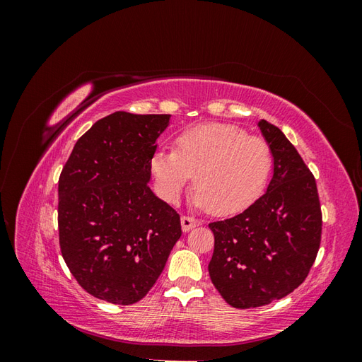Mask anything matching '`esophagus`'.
Wrapping results in <instances>:
<instances>
[{"label":"esophagus","instance_id":"34e87169","mask_svg":"<svg viewBox=\"0 0 362 362\" xmlns=\"http://www.w3.org/2000/svg\"><path fill=\"white\" fill-rule=\"evenodd\" d=\"M201 225V221H198V218H194L192 216H182L181 217V226H182V231L184 233H189L190 229H193L194 226Z\"/></svg>","mask_w":362,"mask_h":362}]
</instances>
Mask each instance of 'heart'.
I'll return each mask as SVG.
<instances>
[{"mask_svg":"<svg viewBox=\"0 0 362 362\" xmlns=\"http://www.w3.org/2000/svg\"><path fill=\"white\" fill-rule=\"evenodd\" d=\"M273 152L264 139L229 124L184 129L175 149L161 148L151 160L160 194L175 202L194 175V204L217 214L243 211L266 190Z\"/></svg>","mask_w":362,"mask_h":362,"instance_id":"obj_1","label":"heart"}]
</instances>
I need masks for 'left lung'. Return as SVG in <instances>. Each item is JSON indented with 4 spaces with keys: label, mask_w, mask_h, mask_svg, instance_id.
<instances>
[{
    "label": "left lung",
    "mask_w": 362,
    "mask_h": 362,
    "mask_svg": "<svg viewBox=\"0 0 362 362\" xmlns=\"http://www.w3.org/2000/svg\"><path fill=\"white\" fill-rule=\"evenodd\" d=\"M273 152L267 192L243 213L208 226L214 252L208 273L234 308L286 298L308 276L322 242V206L314 175L282 131L259 122Z\"/></svg>",
    "instance_id": "8db88e82"
}]
</instances>
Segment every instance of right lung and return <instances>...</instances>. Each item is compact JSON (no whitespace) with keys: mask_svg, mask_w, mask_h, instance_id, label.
I'll return each mask as SVG.
<instances>
[{"mask_svg":"<svg viewBox=\"0 0 362 362\" xmlns=\"http://www.w3.org/2000/svg\"><path fill=\"white\" fill-rule=\"evenodd\" d=\"M169 115L116 112L76 140L59 178V243L81 288L115 305L141 300L181 237L180 214L149 187Z\"/></svg>","mask_w":362,"mask_h":362,"instance_id":"obj_1","label":"right lung"}]
</instances>
